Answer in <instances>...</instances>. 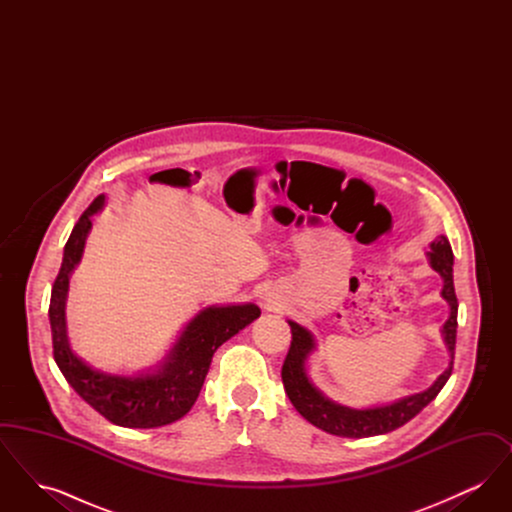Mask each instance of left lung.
<instances>
[{"mask_svg":"<svg viewBox=\"0 0 512 512\" xmlns=\"http://www.w3.org/2000/svg\"><path fill=\"white\" fill-rule=\"evenodd\" d=\"M428 257H430L432 268L443 278L441 295L451 307V315L443 324V338L451 353V365L434 382L432 388L422 393H414L386 407H374L365 411L349 409L340 403L330 401L311 384L305 372V361L309 353L315 349V340L311 332L299 326L297 322L288 320L292 328V343H290L286 361L282 365V382L297 413L301 414L305 420H309L313 426L341 438H370V436L388 434L397 430L399 426L407 424L432 399H436V395L445 386V382L453 372L455 341H457V309H459L455 284H453V251H451L449 240L445 236H438L430 244Z\"/></svg>","mask_w":512,"mask_h":512,"instance_id":"left-lung-1","label":"left lung"}]
</instances>
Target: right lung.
Wrapping results in <instances>:
<instances>
[{"mask_svg":"<svg viewBox=\"0 0 512 512\" xmlns=\"http://www.w3.org/2000/svg\"><path fill=\"white\" fill-rule=\"evenodd\" d=\"M101 207L103 195H98L74 224L65 244L63 263L51 288L49 324L53 359L74 391L109 422L124 428L165 426L192 409L215 351L259 317L261 309L247 303L201 311L182 332L167 363L153 374L126 378L86 365L71 349L67 338L65 299L69 276L82 257L86 236L92 228L90 219Z\"/></svg>","mask_w":512,"mask_h":512,"instance_id":"add662e5","label":"right lung"}]
</instances>
